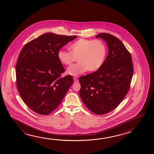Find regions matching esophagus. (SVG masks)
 Instances as JSON below:
<instances>
[{
  "label": "esophagus",
  "mask_w": 154,
  "mask_h": 154,
  "mask_svg": "<svg viewBox=\"0 0 154 154\" xmlns=\"http://www.w3.org/2000/svg\"><path fill=\"white\" fill-rule=\"evenodd\" d=\"M73 80H74L75 82H78V78H76V77H74Z\"/></svg>",
  "instance_id": "esophagus-1"
}]
</instances>
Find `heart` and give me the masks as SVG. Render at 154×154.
Instances as JSON below:
<instances>
[{
    "instance_id": "1",
    "label": "heart",
    "mask_w": 154,
    "mask_h": 154,
    "mask_svg": "<svg viewBox=\"0 0 154 154\" xmlns=\"http://www.w3.org/2000/svg\"><path fill=\"white\" fill-rule=\"evenodd\" d=\"M69 51L60 50L57 57L62 64L69 66L77 58L78 63L70 66L67 73L79 76L86 71L98 70L103 65L107 54L106 45L100 40L81 38L72 43Z\"/></svg>"
}]
</instances>
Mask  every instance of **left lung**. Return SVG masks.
Masks as SVG:
<instances>
[{
  "instance_id": "obj_1",
  "label": "left lung",
  "mask_w": 154,
  "mask_h": 154,
  "mask_svg": "<svg viewBox=\"0 0 154 154\" xmlns=\"http://www.w3.org/2000/svg\"><path fill=\"white\" fill-rule=\"evenodd\" d=\"M96 38L106 42L109 53L99 70L79 78V94L94 113L103 115L116 109L126 96L133 74L131 55L116 36L100 33Z\"/></svg>"
}]
</instances>
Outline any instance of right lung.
Listing matches in <instances>:
<instances>
[{
	"instance_id": "add662e5",
	"label": "right lung",
	"mask_w": 154,
	"mask_h": 154,
	"mask_svg": "<svg viewBox=\"0 0 154 154\" xmlns=\"http://www.w3.org/2000/svg\"><path fill=\"white\" fill-rule=\"evenodd\" d=\"M76 36L45 33L23 47L15 66L17 86L23 101L32 111L47 115L61 103L73 83L57 57L61 48Z\"/></svg>"
}]
</instances>
